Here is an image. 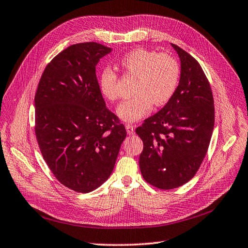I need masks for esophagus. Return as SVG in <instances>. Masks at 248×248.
Listing matches in <instances>:
<instances>
[{
  "instance_id": "esophagus-1",
  "label": "esophagus",
  "mask_w": 248,
  "mask_h": 248,
  "mask_svg": "<svg viewBox=\"0 0 248 248\" xmlns=\"http://www.w3.org/2000/svg\"><path fill=\"white\" fill-rule=\"evenodd\" d=\"M125 130L129 135H133V134L135 133V129H134L133 124H125Z\"/></svg>"
}]
</instances>
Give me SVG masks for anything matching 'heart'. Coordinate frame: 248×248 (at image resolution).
Instances as JSON below:
<instances>
[{
	"mask_svg": "<svg viewBox=\"0 0 248 248\" xmlns=\"http://www.w3.org/2000/svg\"><path fill=\"white\" fill-rule=\"evenodd\" d=\"M120 64L129 76L135 77L133 97L120 104L116 113L124 122L134 123L143 118L155 106L165 105L179 86L181 68L172 56L146 48H136L125 54ZM100 89L109 101L119 96L118 76L111 68H105L98 79Z\"/></svg>",
	"mask_w": 248,
	"mask_h": 248,
	"instance_id": "obj_1",
	"label": "heart"
}]
</instances>
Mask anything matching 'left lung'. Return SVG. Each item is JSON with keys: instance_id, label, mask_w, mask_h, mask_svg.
I'll list each match as a JSON object with an SVG mask.
<instances>
[{"instance_id": "1", "label": "left lung", "mask_w": 248, "mask_h": 248, "mask_svg": "<svg viewBox=\"0 0 248 248\" xmlns=\"http://www.w3.org/2000/svg\"><path fill=\"white\" fill-rule=\"evenodd\" d=\"M181 60V78L172 97L136 129L143 141L139 167L155 188L169 190L189 182L206 157L214 129V100L200 63L171 44Z\"/></svg>"}]
</instances>
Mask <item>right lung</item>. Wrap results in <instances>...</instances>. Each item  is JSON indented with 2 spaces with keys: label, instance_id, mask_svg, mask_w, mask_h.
Instances as JSON below:
<instances>
[{
  "label": "right lung",
  "instance_id": "right-lung-1",
  "mask_svg": "<svg viewBox=\"0 0 248 248\" xmlns=\"http://www.w3.org/2000/svg\"><path fill=\"white\" fill-rule=\"evenodd\" d=\"M112 49L83 42L63 49L45 68L35 94V135L62 185L88 193L108 180L124 125L103 98L95 66Z\"/></svg>",
  "mask_w": 248,
  "mask_h": 248
}]
</instances>
